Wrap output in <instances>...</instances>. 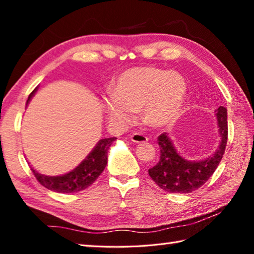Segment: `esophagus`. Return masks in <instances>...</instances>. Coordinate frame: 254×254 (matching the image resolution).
<instances>
[{
	"label": "esophagus",
	"mask_w": 254,
	"mask_h": 254,
	"mask_svg": "<svg viewBox=\"0 0 254 254\" xmlns=\"http://www.w3.org/2000/svg\"><path fill=\"white\" fill-rule=\"evenodd\" d=\"M131 140L135 143H143V142H147L149 139L145 135L141 134V133H133L131 135Z\"/></svg>",
	"instance_id": "esophagus-1"
}]
</instances>
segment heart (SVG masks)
<instances>
[{"instance_id":"obj_1","label":"heart","mask_w":254,"mask_h":254,"mask_svg":"<svg viewBox=\"0 0 254 254\" xmlns=\"http://www.w3.org/2000/svg\"><path fill=\"white\" fill-rule=\"evenodd\" d=\"M187 82L178 72L155 66L127 68L111 87L112 100H104L110 120L127 123L130 112H140L147 126L163 127L173 122L187 96Z\"/></svg>"}]
</instances>
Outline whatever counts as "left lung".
I'll use <instances>...</instances> for the list:
<instances>
[{"mask_svg":"<svg viewBox=\"0 0 254 254\" xmlns=\"http://www.w3.org/2000/svg\"><path fill=\"white\" fill-rule=\"evenodd\" d=\"M220 145L215 153L203 161L184 160L174 149L168 133L158 137L160 161L149 170L151 179L170 193H190L201 188L214 173L224 154L228 141V112L224 107L216 110Z\"/></svg>","mask_w":254,"mask_h":254,"instance_id":"1","label":"left lung"}]
</instances>
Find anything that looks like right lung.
Returning a JSON list of instances; mask_svg holds the SVG:
<instances>
[{
  "instance_id": "add662e5",
  "label": "right lung",
  "mask_w": 254,
  "mask_h": 254,
  "mask_svg": "<svg viewBox=\"0 0 254 254\" xmlns=\"http://www.w3.org/2000/svg\"><path fill=\"white\" fill-rule=\"evenodd\" d=\"M36 89L31 92L26 103H29ZM115 140H117V137H108V139L100 140L93 151L87 155V158L79 167L75 168L72 172L61 175V177H48V175L36 172L34 169L31 168V170L41 186L51 191L59 193L82 191L89 188L103 172L108 163L109 147Z\"/></svg>"
}]
</instances>
